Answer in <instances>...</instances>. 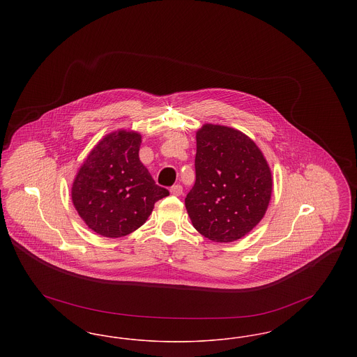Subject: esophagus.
I'll list each match as a JSON object with an SVG mask.
<instances>
[{
    "label": "esophagus",
    "instance_id": "obj_1",
    "mask_svg": "<svg viewBox=\"0 0 357 357\" xmlns=\"http://www.w3.org/2000/svg\"><path fill=\"white\" fill-rule=\"evenodd\" d=\"M170 191L172 195L179 197V195L183 194V187L181 186V185H174V186L171 187Z\"/></svg>",
    "mask_w": 357,
    "mask_h": 357
}]
</instances>
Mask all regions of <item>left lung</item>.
I'll list each match as a JSON object with an SVG mask.
<instances>
[{"label":"left lung","instance_id":"8db88e82","mask_svg":"<svg viewBox=\"0 0 357 357\" xmlns=\"http://www.w3.org/2000/svg\"><path fill=\"white\" fill-rule=\"evenodd\" d=\"M272 186L269 165L249 136L218 124L197 131L195 183L185 204L202 236L215 242L245 237L264 218Z\"/></svg>","mask_w":357,"mask_h":357}]
</instances>
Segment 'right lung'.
<instances>
[{
	"instance_id": "right-lung-1",
	"label": "right lung",
	"mask_w": 357,
	"mask_h": 357,
	"mask_svg": "<svg viewBox=\"0 0 357 357\" xmlns=\"http://www.w3.org/2000/svg\"><path fill=\"white\" fill-rule=\"evenodd\" d=\"M142 136L120 130L104 136L86 156L72 185L82 220L102 237H124L139 229L153 204L170 192L155 185L139 159Z\"/></svg>"
}]
</instances>
